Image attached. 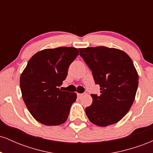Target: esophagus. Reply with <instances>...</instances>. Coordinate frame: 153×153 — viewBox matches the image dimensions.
I'll use <instances>...</instances> for the list:
<instances>
[{"label": "esophagus", "instance_id": "esophagus-1", "mask_svg": "<svg viewBox=\"0 0 153 153\" xmlns=\"http://www.w3.org/2000/svg\"><path fill=\"white\" fill-rule=\"evenodd\" d=\"M77 96H78V97L79 98V99H80V98H81L82 96H83V94H77Z\"/></svg>", "mask_w": 153, "mask_h": 153}]
</instances>
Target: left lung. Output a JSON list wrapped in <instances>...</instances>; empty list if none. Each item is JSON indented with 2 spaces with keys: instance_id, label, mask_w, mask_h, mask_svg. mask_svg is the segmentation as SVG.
Segmentation results:
<instances>
[{
  "instance_id": "1",
  "label": "left lung",
  "mask_w": 153,
  "mask_h": 153,
  "mask_svg": "<svg viewBox=\"0 0 153 153\" xmlns=\"http://www.w3.org/2000/svg\"><path fill=\"white\" fill-rule=\"evenodd\" d=\"M92 71L101 95L91 94L93 103L85 114L93 124L106 127L120 121L130 109L138 87V74L127 53L106 47L79 49Z\"/></svg>"
}]
</instances>
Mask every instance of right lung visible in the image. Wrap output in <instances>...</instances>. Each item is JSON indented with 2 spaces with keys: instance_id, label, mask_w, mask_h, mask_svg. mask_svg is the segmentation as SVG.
Here are the masks:
<instances>
[{
  "instance_id": "obj_1",
  "label": "right lung",
  "mask_w": 153,
  "mask_h": 153,
  "mask_svg": "<svg viewBox=\"0 0 153 153\" xmlns=\"http://www.w3.org/2000/svg\"><path fill=\"white\" fill-rule=\"evenodd\" d=\"M78 53L75 47L46 49L33 55L28 62L21 75L20 88L28 110L39 122L54 126L68 119L77 95L62 91L59 87Z\"/></svg>"
}]
</instances>
